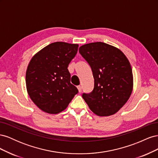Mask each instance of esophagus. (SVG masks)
<instances>
[{
  "label": "esophagus",
  "mask_w": 158,
  "mask_h": 158,
  "mask_svg": "<svg viewBox=\"0 0 158 158\" xmlns=\"http://www.w3.org/2000/svg\"><path fill=\"white\" fill-rule=\"evenodd\" d=\"M77 88H78V92H82V86H81V85H78Z\"/></svg>",
  "instance_id": "obj_1"
}]
</instances>
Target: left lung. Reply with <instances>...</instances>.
I'll return each mask as SVG.
<instances>
[{"mask_svg": "<svg viewBox=\"0 0 158 158\" xmlns=\"http://www.w3.org/2000/svg\"><path fill=\"white\" fill-rule=\"evenodd\" d=\"M79 52L92 69L94 88L82 98L94 113L107 117L118 112L130 98L133 75L129 60L117 47L103 42L85 44Z\"/></svg>", "mask_w": 158, "mask_h": 158, "instance_id": "obj_1", "label": "left lung"}]
</instances>
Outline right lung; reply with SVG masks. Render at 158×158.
I'll return each instance as SVG.
<instances>
[{
  "label": "right lung",
  "mask_w": 158,
  "mask_h": 158,
  "mask_svg": "<svg viewBox=\"0 0 158 158\" xmlns=\"http://www.w3.org/2000/svg\"><path fill=\"white\" fill-rule=\"evenodd\" d=\"M78 49V44L55 42L31 59L26 74L27 92L43 111L49 114L62 112L78 94V89L70 83L68 70Z\"/></svg>",
  "instance_id": "1"
}]
</instances>
